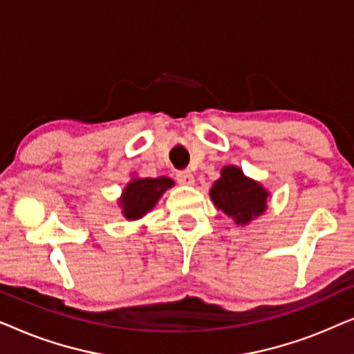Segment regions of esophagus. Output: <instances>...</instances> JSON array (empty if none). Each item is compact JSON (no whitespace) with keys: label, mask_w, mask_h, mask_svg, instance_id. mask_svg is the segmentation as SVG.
<instances>
[{"label":"esophagus","mask_w":354,"mask_h":354,"mask_svg":"<svg viewBox=\"0 0 354 354\" xmlns=\"http://www.w3.org/2000/svg\"><path fill=\"white\" fill-rule=\"evenodd\" d=\"M177 182L180 183V185H193V183H195V177H193V174L190 171H180L177 172Z\"/></svg>","instance_id":"obj_1"}]
</instances>
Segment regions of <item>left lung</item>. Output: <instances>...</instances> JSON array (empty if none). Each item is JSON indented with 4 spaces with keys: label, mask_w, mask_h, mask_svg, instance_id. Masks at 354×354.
<instances>
[{
    "label": "left lung",
    "mask_w": 354,
    "mask_h": 354,
    "mask_svg": "<svg viewBox=\"0 0 354 354\" xmlns=\"http://www.w3.org/2000/svg\"><path fill=\"white\" fill-rule=\"evenodd\" d=\"M268 196L269 193L259 183L246 178L243 172L234 166L222 169L221 178L211 188L214 205L241 225L263 214L268 207Z\"/></svg>",
    "instance_id": "left-lung-1"
}]
</instances>
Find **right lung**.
Here are the masks:
<instances>
[{
	"instance_id": "obj_1",
	"label": "right lung",
	"mask_w": 354,
	"mask_h": 354,
	"mask_svg": "<svg viewBox=\"0 0 354 354\" xmlns=\"http://www.w3.org/2000/svg\"><path fill=\"white\" fill-rule=\"evenodd\" d=\"M174 185V180L167 177L159 178H135L125 187L120 198V206L127 219H140L156 205L159 198L167 188Z\"/></svg>"
}]
</instances>
